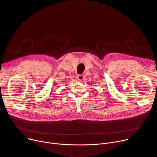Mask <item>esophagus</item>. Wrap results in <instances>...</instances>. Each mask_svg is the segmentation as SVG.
Returning a JSON list of instances; mask_svg holds the SVG:
<instances>
[{
    "label": "esophagus",
    "mask_w": 157,
    "mask_h": 157,
    "mask_svg": "<svg viewBox=\"0 0 157 157\" xmlns=\"http://www.w3.org/2000/svg\"><path fill=\"white\" fill-rule=\"evenodd\" d=\"M77 78L79 81H82L84 78V75H78L77 76Z\"/></svg>",
    "instance_id": "esophagus-1"
}]
</instances>
